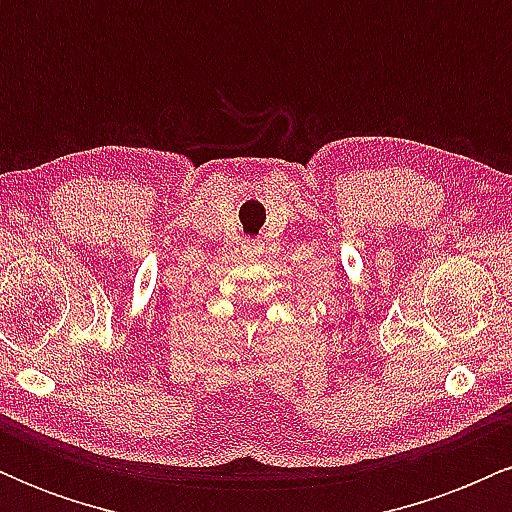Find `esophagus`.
I'll return each mask as SVG.
<instances>
[{"mask_svg": "<svg viewBox=\"0 0 512 512\" xmlns=\"http://www.w3.org/2000/svg\"><path fill=\"white\" fill-rule=\"evenodd\" d=\"M243 252L248 257H255V255H260L262 252V243H257V240H248V243L243 245Z\"/></svg>", "mask_w": 512, "mask_h": 512, "instance_id": "obj_1", "label": "esophagus"}]
</instances>
